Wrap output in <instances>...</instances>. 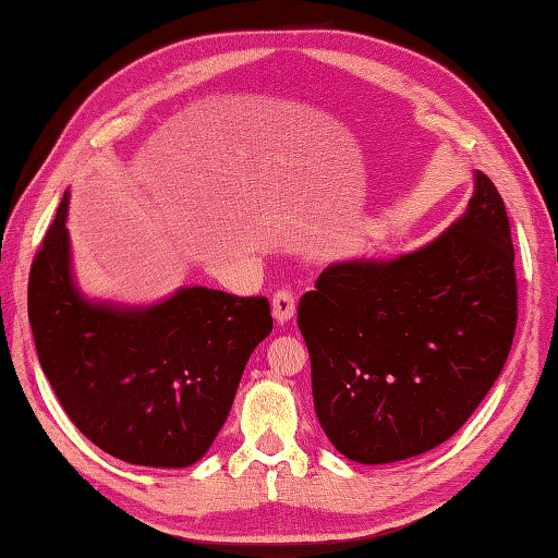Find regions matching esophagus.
I'll list each match as a JSON object with an SVG mask.
<instances>
[{
    "label": "esophagus",
    "instance_id": "obj_1",
    "mask_svg": "<svg viewBox=\"0 0 558 558\" xmlns=\"http://www.w3.org/2000/svg\"><path fill=\"white\" fill-rule=\"evenodd\" d=\"M272 318L282 326L288 324L290 318L294 316V306H298V302H294V294L290 290H278L276 294H272Z\"/></svg>",
    "mask_w": 558,
    "mask_h": 558
}]
</instances>
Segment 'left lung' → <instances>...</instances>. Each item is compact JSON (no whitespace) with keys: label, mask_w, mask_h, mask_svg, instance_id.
Masks as SVG:
<instances>
[{"label":"left lung","mask_w":558,"mask_h":558,"mask_svg":"<svg viewBox=\"0 0 558 558\" xmlns=\"http://www.w3.org/2000/svg\"><path fill=\"white\" fill-rule=\"evenodd\" d=\"M513 258L504 198L475 172L465 213L417 252L324 268L298 324L318 424L342 456L414 458L470 420L511 352Z\"/></svg>","instance_id":"left-lung-1"}]
</instances>
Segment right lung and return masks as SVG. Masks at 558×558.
<instances>
[{
    "label": "right lung",
    "mask_w": 558,
    "mask_h": 558,
    "mask_svg": "<svg viewBox=\"0 0 558 558\" xmlns=\"http://www.w3.org/2000/svg\"><path fill=\"white\" fill-rule=\"evenodd\" d=\"M69 192L35 254L28 322L43 372L78 432L132 465L206 456L244 366L272 330L266 298L180 288L150 306L83 298L71 272Z\"/></svg>",
    "instance_id": "right-lung-1"
}]
</instances>
